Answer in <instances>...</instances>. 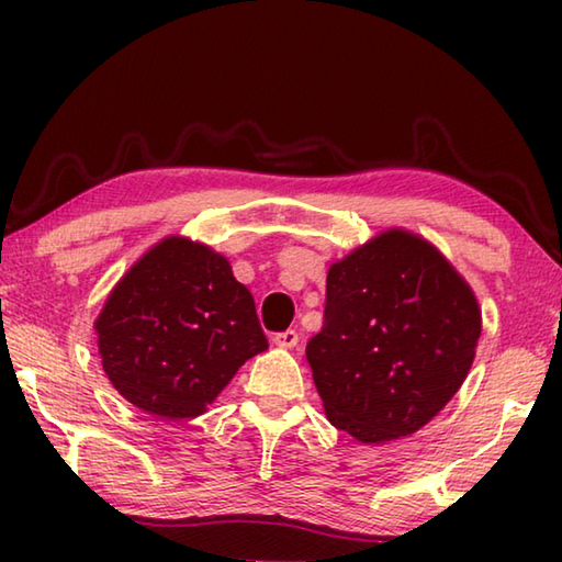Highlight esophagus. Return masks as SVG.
I'll list each match as a JSON object with an SVG mask.
<instances>
[{"instance_id": "1", "label": "esophagus", "mask_w": 562, "mask_h": 562, "mask_svg": "<svg viewBox=\"0 0 562 562\" xmlns=\"http://www.w3.org/2000/svg\"><path fill=\"white\" fill-rule=\"evenodd\" d=\"M297 341H300V335L294 329H288V331H280V335H274L272 337V345L274 347H280V349H292V347H297Z\"/></svg>"}]
</instances>
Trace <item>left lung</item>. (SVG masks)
I'll return each instance as SVG.
<instances>
[{
	"label": "left lung",
	"mask_w": 562,
	"mask_h": 562,
	"mask_svg": "<svg viewBox=\"0 0 562 562\" xmlns=\"http://www.w3.org/2000/svg\"><path fill=\"white\" fill-rule=\"evenodd\" d=\"M479 337L471 284L422 235L389 227L329 265L325 325L307 361L331 426L384 443L451 402Z\"/></svg>",
	"instance_id": "left-lung-1"
}]
</instances>
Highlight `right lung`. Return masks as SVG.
Wrapping results in <instances>:
<instances>
[{
  "mask_svg": "<svg viewBox=\"0 0 562 562\" xmlns=\"http://www.w3.org/2000/svg\"><path fill=\"white\" fill-rule=\"evenodd\" d=\"M113 389L168 422L201 416L268 349L255 300L225 255L168 235L131 265L93 322Z\"/></svg>",
  "mask_w": 562,
  "mask_h": 562,
  "instance_id": "1",
  "label": "right lung"
}]
</instances>
